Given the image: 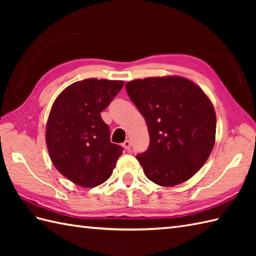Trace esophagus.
Returning a JSON list of instances; mask_svg holds the SVG:
<instances>
[{"label":"esophagus","instance_id":"obj_1","mask_svg":"<svg viewBox=\"0 0 256 256\" xmlns=\"http://www.w3.org/2000/svg\"><path fill=\"white\" fill-rule=\"evenodd\" d=\"M122 146H123V148H124L125 150H131V140H125V142L122 144Z\"/></svg>","mask_w":256,"mask_h":256}]
</instances>
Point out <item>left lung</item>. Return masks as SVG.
<instances>
[{
    "mask_svg": "<svg viewBox=\"0 0 256 256\" xmlns=\"http://www.w3.org/2000/svg\"><path fill=\"white\" fill-rule=\"evenodd\" d=\"M125 88L148 128V148L136 156L146 177L164 187L188 180L214 145L216 118L208 96L178 76L133 80Z\"/></svg>",
    "mask_w": 256,
    "mask_h": 256,
    "instance_id": "1",
    "label": "left lung"
}]
</instances>
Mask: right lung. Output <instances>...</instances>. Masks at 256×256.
I'll return each instance as SVG.
<instances>
[{
  "instance_id": "add662e5",
  "label": "right lung",
  "mask_w": 256,
  "mask_h": 256,
  "mask_svg": "<svg viewBox=\"0 0 256 256\" xmlns=\"http://www.w3.org/2000/svg\"><path fill=\"white\" fill-rule=\"evenodd\" d=\"M123 81L86 79L67 86L54 102L46 125V144L56 170L79 186L92 188L111 176L123 148L110 140L100 113Z\"/></svg>"
}]
</instances>
